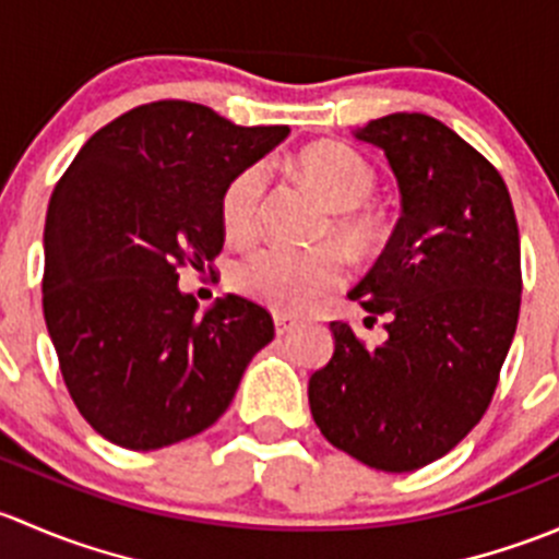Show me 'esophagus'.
Instances as JSON below:
<instances>
[{
  "mask_svg": "<svg viewBox=\"0 0 559 559\" xmlns=\"http://www.w3.org/2000/svg\"><path fill=\"white\" fill-rule=\"evenodd\" d=\"M273 321H275V335H289V332L297 326V319H292V316L286 313H275Z\"/></svg>",
  "mask_w": 559,
  "mask_h": 559,
  "instance_id": "esophagus-1",
  "label": "esophagus"
}]
</instances>
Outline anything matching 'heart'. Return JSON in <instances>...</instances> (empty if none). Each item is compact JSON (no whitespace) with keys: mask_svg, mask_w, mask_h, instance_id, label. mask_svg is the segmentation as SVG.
<instances>
[{"mask_svg":"<svg viewBox=\"0 0 559 559\" xmlns=\"http://www.w3.org/2000/svg\"><path fill=\"white\" fill-rule=\"evenodd\" d=\"M297 170L311 186L332 216V238L348 251L368 253L384 235L381 216L368 207L376 194V170L365 156L341 143H316L297 154ZM267 194V165L257 162L227 180L218 200L224 235L235 243H246L257 235L259 213ZM346 275L343 257L335 246L297 248L264 246L238 262L233 284L240 295L262 302L281 313H300L316 300L335 289Z\"/></svg>","mask_w":559,"mask_h":559,"instance_id":"b5f03b06","label":"heart"}]
</instances>
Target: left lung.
I'll list each match as a JSON object with an SVG mask.
<instances>
[{"mask_svg":"<svg viewBox=\"0 0 559 559\" xmlns=\"http://www.w3.org/2000/svg\"><path fill=\"white\" fill-rule=\"evenodd\" d=\"M354 138L384 151L403 205L348 292L368 319L384 316L386 341L365 346L332 321L335 352L308 403L332 447L408 473L452 452L492 400L520 321V229L500 173L438 118L392 112Z\"/></svg>","mask_w":559,"mask_h":559,"instance_id":"obj_1","label":"left lung"}]
</instances>
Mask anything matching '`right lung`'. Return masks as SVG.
Here are the masks:
<instances>
[{"label":"right lung","instance_id":"obj_1","mask_svg":"<svg viewBox=\"0 0 559 559\" xmlns=\"http://www.w3.org/2000/svg\"><path fill=\"white\" fill-rule=\"evenodd\" d=\"M289 127H238L180 99L140 105L86 140L50 194L43 313L83 419L132 452L207 430L273 341L257 302L227 295L197 316L178 267L224 246L227 180Z\"/></svg>","mask_w":559,"mask_h":559}]
</instances>
